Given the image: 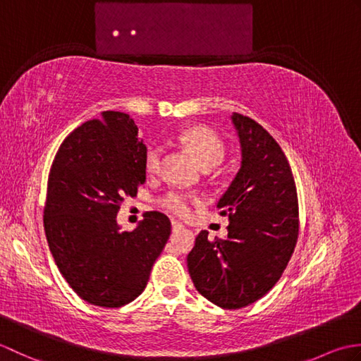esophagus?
<instances>
[{"label":"esophagus","mask_w":361,"mask_h":361,"mask_svg":"<svg viewBox=\"0 0 361 361\" xmlns=\"http://www.w3.org/2000/svg\"><path fill=\"white\" fill-rule=\"evenodd\" d=\"M183 229H185V226H183L180 221H172V233H180V231H183Z\"/></svg>","instance_id":"esophagus-1"}]
</instances>
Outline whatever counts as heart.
<instances>
[{
  "mask_svg": "<svg viewBox=\"0 0 361 361\" xmlns=\"http://www.w3.org/2000/svg\"><path fill=\"white\" fill-rule=\"evenodd\" d=\"M180 142L192 153L194 158L198 161L204 171L219 166L225 158V144L208 127H190L180 135ZM161 158H163V149L159 145H150L145 153V171L149 173H157L161 166ZM198 202L197 195H190L188 192H181V190H171L167 192L159 203L163 208L173 214L176 217H188L190 214L192 204Z\"/></svg>",
  "mask_w": 361,
  "mask_h": 361,
  "instance_id": "heart-1",
  "label": "heart"
}]
</instances>
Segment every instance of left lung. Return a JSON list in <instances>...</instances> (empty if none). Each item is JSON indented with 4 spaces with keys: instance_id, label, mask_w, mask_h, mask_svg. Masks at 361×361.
<instances>
[{
    "instance_id": "left-lung-1",
    "label": "left lung",
    "mask_w": 361,
    "mask_h": 361,
    "mask_svg": "<svg viewBox=\"0 0 361 361\" xmlns=\"http://www.w3.org/2000/svg\"><path fill=\"white\" fill-rule=\"evenodd\" d=\"M242 166L219 202L226 239L197 235L188 268L198 293L221 309L256 302L281 279L299 234L293 173L286 153L255 119L233 114Z\"/></svg>"
}]
</instances>
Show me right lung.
I'll return each instance as SVG.
<instances>
[{"instance_id":"right-lung-1","label":"right lung","mask_w":361,"mask_h":361,"mask_svg":"<svg viewBox=\"0 0 361 361\" xmlns=\"http://www.w3.org/2000/svg\"><path fill=\"white\" fill-rule=\"evenodd\" d=\"M147 147L133 119L104 111L65 137L52 161L43 225L60 273L83 301L114 309L132 302L171 235L158 211L144 214L133 231H119L126 197L145 181Z\"/></svg>"}]
</instances>
